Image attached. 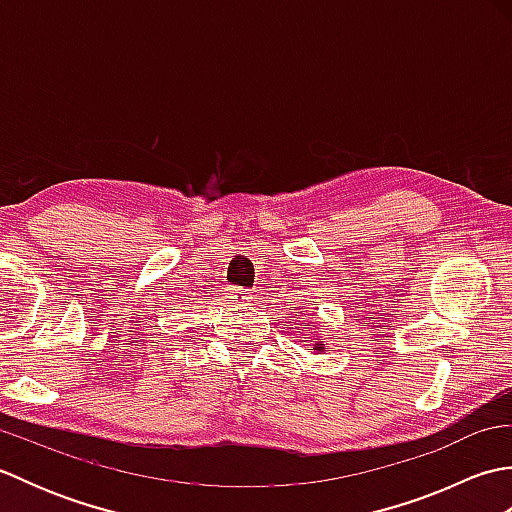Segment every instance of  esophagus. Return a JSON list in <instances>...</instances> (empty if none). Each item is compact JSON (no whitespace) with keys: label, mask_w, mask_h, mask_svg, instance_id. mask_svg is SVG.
<instances>
[{"label":"esophagus","mask_w":512,"mask_h":512,"mask_svg":"<svg viewBox=\"0 0 512 512\" xmlns=\"http://www.w3.org/2000/svg\"><path fill=\"white\" fill-rule=\"evenodd\" d=\"M231 299H233L235 303H248L250 299H253V295H250V292H248L246 288H233Z\"/></svg>","instance_id":"1"}]
</instances>
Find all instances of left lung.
<instances>
[{"label":"left lung","instance_id":"left-lung-1","mask_svg":"<svg viewBox=\"0 0 512 512\" xmlns=\"http://www.w3.org/2000/svg\"><path fill=\"white\" fill-rule=\"evenodd\" d=\"M314 350H319V352L325 350V343H323V341H317V343H314Z\"/></svg>","mask_w":512,"mask_h":512}]
</instances>
